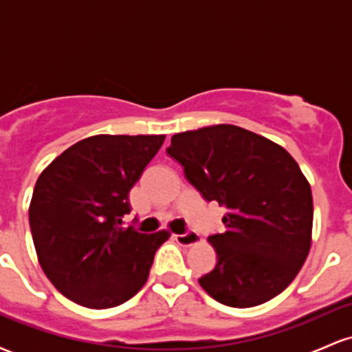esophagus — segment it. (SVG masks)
<instances>
[{
	"label": "esophagus",
	"instance_id": "esophagus-1",
	"mask_svg": "<svg viewBox=\"0 0 352 352\" xmlns=\"http://www.w3.org/2000/svg\"><path fill=\"white\" fill-rule=\"evenodd\" d=\"M175 238V241L182 246H192V245H197L200 243V235L197 232H192V230H188L187 233H184V235H173Z\"/></svg>",
	"mask_w": 352,
	"mask_h": 352
}]
</instances>
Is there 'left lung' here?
<instances>
[{
  "label": "left lung",
  "instance_id": "left-lung-1",
  "mask_svg": "<svg viewBox=\"0 0 352 352\" xmlns=\"http://www.w3.org/2000/svg\"><path fill=\"white\" fill-rule=\"evenodd\" d=\"M167 153L205 200L227 208V230L208 236L217 265L199 280L201 288L232 308L286 289L306 261L313 230V195L296 160L230 124L175 134Z\"/></svg>",
  "mask_w": 352,
  "mask_h": 352
}]
</instances>
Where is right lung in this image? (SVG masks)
Listing matches in <instances>:
<instances>
[{
	"mask_svg": "<svg viewBox=\"0 0 352 352\" xmlns=\"http://www.w3.org/2000/svg\"><path fill=\"white\" fill-rule=\"evenodd\" d=\"M165 135H94L64 151L34 185L30 227L43 272L66 298L114 308L145 285L165 230L124 227L129 192Z\"/></svg>",
	"mask_w": 352,
	"mask_h": 352,
	"instance_id": "1",
	"label": "right lung"
}]
</instances>
